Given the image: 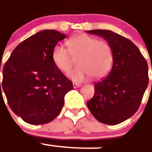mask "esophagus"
Returning <instances> with one entry per match:
<instances>
[{"mask_svg":"<svg viewBox=\"0 0 152 152\" xmlns=\"http://www.w3.org/2000/svg\"><path fill=\"white\" fill-rule=\"evenodd\" d=\"M72 86H73V88H79V87L81 86L80 84H77V83H73L72 84Z\"/></svg>","mask_w":152,"mask_h":152,"instance_id":"esophagus-1","label":"esophagus"}]
</instances>
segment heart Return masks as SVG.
I'll use <instances>...</instances> for the list:
<instances>
[{
	"instance_id": "heart-1",
	"label": "heart",
	"mask_w": 152,
	"mask_h": 152,
	"mask_svg": "<svg viewBox=\"0 0 152 152\" xmlns=\"http://www.w3.org/2000/svg\"><path fill=\"white\" fill-rule=\"evenodd\" d=\"M68 50L57 44L53 50L54 64L62 72L67 73L76 60L78 66L69 73L75 82H82L90 76L93 79L103 77L110 70L113 61V50L105 41L83 34L69 39Z\"/></svg>"
}]
</instances>
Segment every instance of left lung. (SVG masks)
<instances>
[{
	"label": "left lung",
	"mask_w": 152,
	"mask_h": 152,
	"mask_svg": "<svg viewBox=\"0 0 152 152\" xmlns=\"http://www.w3.org/2000/svg\"><path fill=\"white\" fill-rule=\"evenodd\" d=\"M103 37L112 47L113 68L95 83V95L87 102L99 122L117 125L136 113L148 85L147 61L138 47L127 38L108 30L87 31Z\"/></svg>",
	"instance_id": "1"
}]
</instances>
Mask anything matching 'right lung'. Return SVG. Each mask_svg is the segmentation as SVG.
Listing matches in <instances>:
<instances>
[{"mask_svg": "<svg viewBox=\"0 0 152 152\" xmlns=\"http://www.w3.org/2000/svg\"><path fill=\"white\" fill-rule=\"evenodd\" d=\"M66 37L57 30H41L20 43L4 66L0 93L4 90L11 110L27 123L53 121L73 89L52 59L55 46Z\"/></svg>", "mask_w": 152, "mask_h": 152, "instance_id": "1", "label": "right lung"}]
</instances>
